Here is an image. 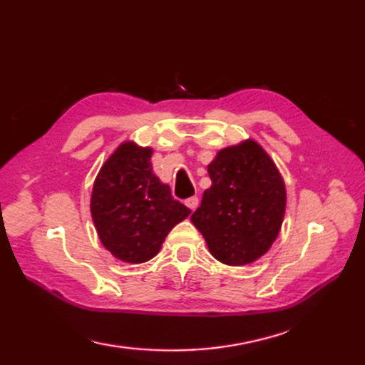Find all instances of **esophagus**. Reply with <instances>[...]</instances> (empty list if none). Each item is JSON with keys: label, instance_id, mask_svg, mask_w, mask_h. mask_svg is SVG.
Returning <instances> with one entry per match:
<instances>
[{"label": "esophagus", "instance_id": "obj_1", "mask_svg": "<svg viewBox=\"0 0 365 365\" xmlns=\"http://www.w3.org/2000/svg\"><path fill=\"white\" fill-rule=\"evenodd\" d=\"M198 202H200L198 197H190V198L185 200V206H187L190 210H195L198 207Z\"/></svg>", "mask_w": 365, "mask_h": 365}]
</instances>
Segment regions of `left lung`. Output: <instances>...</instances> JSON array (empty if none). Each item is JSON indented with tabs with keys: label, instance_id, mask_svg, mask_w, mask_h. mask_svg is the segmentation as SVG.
<instances>
[{
	"label": "left lung",
	"instance_id": "8db88e82",
	"mask_svg": "<svg viewBox=\"0 0 365 365\" xmlns=\"http://www.w3.org/2000/svg\"><path fill=\"white\" fill-rule=\"evenodd\" d=\"M207 172L212 185L192 213V223L221 263L255 262L277 238L285 215L287 189L277 167L247 139L220 150Z\"/></svg>",
	"mask_w": 365,
	"mask_h": 365
}]
</instances>
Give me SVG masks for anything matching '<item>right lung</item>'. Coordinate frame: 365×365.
<instances>
[{
  "label": "right lung",
  "instance_id": "obj_1",
  "mask_svg": "<svg viewBox=\"0 0 365 365\" xmlns=\"http://www.w3.org/2000/svg\"><path fill=\"white\" fill-rule=\"evenodd\" d=\"M153 150L123 142L106 159L91 195V215L102 245L115 259L148 262L190 209L173 200L153 173Z\"/></svg>",
  "mask_w": 365,
  "mask_h": 365
}]
</instances>
